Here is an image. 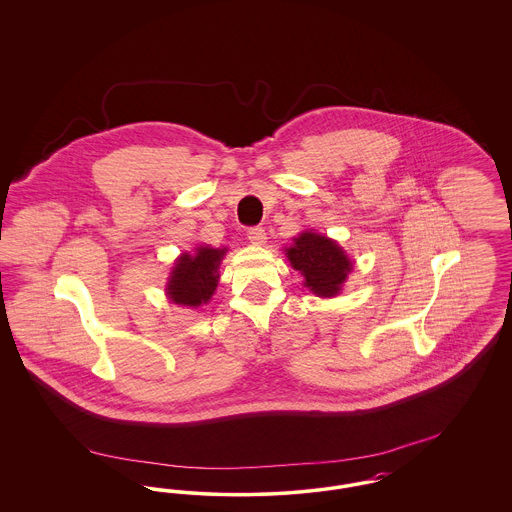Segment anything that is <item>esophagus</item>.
Masks as SVG:
<instances>
[{
    "label": "esophagus",
    "instance_id": "1",
    "mask_svg": "<svg viewBox=\"0 0 512 512\" xmlns=\"http://www.w3.org/2000/svg\"><path fill=\"white\" fill-rule=\"evenodd\" d=\"M247 240L255 245L265 244V242H267V232H265V228H261V226H251V228L247 230Z\"/></svg>",
    "mask_w": 512,
    "mask_h": 512
}]
</instances>
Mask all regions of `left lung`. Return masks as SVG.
<instances>
[{
  "label": "left lung",
  "instance_id": "8db88e82",
  "mask_svg": "<svg viewBox=\"0 0 512 512\" xmlns=\"http://www.w3.org/2000/svg\"><path fill=\"white\" fill-rule=\"evenodd\" d=\"M293 268L305 276V286L320 297H332L351 270V261L336 242L315 232H303L288 249Z\"/></svg>",
  "mask_w": 512,
  "mask_h": 512
}]
</instances>
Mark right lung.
<instances>
[{"label": "right lung", "mask_w": 512, "mask_h": 512, "mask_svg": "<svg viewBox=\"0 0 512 512\" xmlns=\"http://www.w3.org/2000/svg\"><path fill=\"white\" fill-rule=\"evenodd\" d=\"M226 249L199 247L195 255L184 253L172 268L167 292L178 305L197 307L207 303L219 282V263Z\"/></svg>", "instance_id": "1"}]
</instances>
